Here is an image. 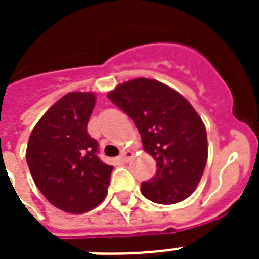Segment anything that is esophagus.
<instances>
[{"label":"esophagus","instance_id":"34e87169","mask_svg":"<svg viewBox=\"0 0 259 259\" xmlns=\"http://www.w3.org/2000/svg\"><path fill=\"white\" fill-rule=\"evenodd\" d=\"M132 157H133V153H132L130 150H123L121 153V156H119V160L123 162H127Z\"/></svg>","mask_w":259,"mask_h":259}]
</instances>
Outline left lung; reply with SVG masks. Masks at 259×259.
Wrapping results in <instances>:
<instances>
[{
    "mask_svg": "<svg viewBox=\"0 0 259 259\" xmlns=\"http://www.w3.org/2000/svg\"><path fill=\"white\" fill-rule=\"evenodd\" d=\"M107 97L133 119L142 148L157 162L156 176L141 184L142 195L158 204L187 199L196 189L208 157L207 132L196 110L181 94L154 79L122 83Z\"/></svg>",
    "mask_w": 259,
    "mask_h": 259,
    "instance_id": "1",
    "label": "left lung"
}]
</instances>
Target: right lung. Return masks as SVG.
Wrapping results in <instances>:
<instances>
[{"label":"right lung","instance_id":"add662e5","mask_svg":"<svg viewBox=\"0 0 259 259\" xmlns=\"http://www.w3.org/2000/svg\"><path fill=\"white\" fill-rule=\"evenodd\" d=\"M95 101L94 93L66 94L40 118L26 146L34 184L64 212H87L107 195L113 166L99 160L97 140L87 133Z\"/></svg>","mask_w":259,"mask_h":259}]
</instances>
